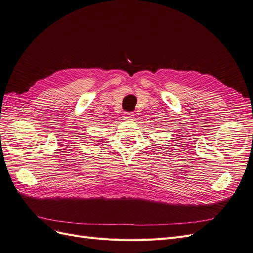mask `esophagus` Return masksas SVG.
<instances>
[{"label": "esophagus", "instance_id": "34e87169", "mask_svg": "<svg viewBox=\"0 0 253 253\" xmlns=\"http://www.w3.org/2000/svg\"><path fill=\"white\" fill-rule=\"evenodd\" d=\"M124 120H126V121H130V120H133L134 119V115H133V113H125V115H124Z\"/></svg>", "mask_w": 253, "mask_h": 253}]
</instances>
